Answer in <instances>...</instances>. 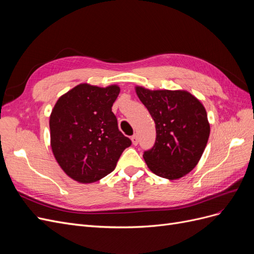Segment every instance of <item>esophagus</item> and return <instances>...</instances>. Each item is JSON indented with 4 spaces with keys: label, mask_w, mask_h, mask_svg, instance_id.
<instances>
[{
    "label": "esophagus",
    "mask_w": 254,
    "mask_h": 254,
    "mask_svg": "<svg viewBox=\"0 0 254 254\" xmlns=\"http://www.w3.org/2000/svg\"><path fill=\"white\" fill-rule=\"evenodd\" d=\"M131 141H132L133 145H137V143H139V139H137V135L136 134H133L131 136Z\"/></svg>",
    "instance_id": "esophagus-1"
}]
</instances>
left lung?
Wrapping results in <instances>:
<instances>
[{"mask_svg": "<svg viewBox=\"0 0 254 254\" xmlns=\"http://www.w3.org/2000/svg\"><path fill=\"white\" fill-rule=\"evenodd\" d=\"M135 92L156 124V143L143 155L146 164L165 179L186 176L199 162L209 140L210 124L203 105L184 90L137 86Z\"/></svg>", "mask_w": 254, "mask_h": 254, "instance_id": "1", "label": "left lung"}]
</instances>
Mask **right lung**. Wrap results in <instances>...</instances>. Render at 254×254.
<instances>
[{"label":"right lung","instance_id":"1","mask_svg":"<svg viewBox=\"0 0 254 254\" xmlns=\"http://www.w3.org/2000/svg\"><path fill=\"white\" fill-rule=\"evenodd\" d=\"M117 84L80 83L58 98L50 117L51 147L63 171L79 183L101 180L113 172L131 145L118 127L112 105Z\"/></svg>","mask_w":254,"mask_h":254}]
</instances>
